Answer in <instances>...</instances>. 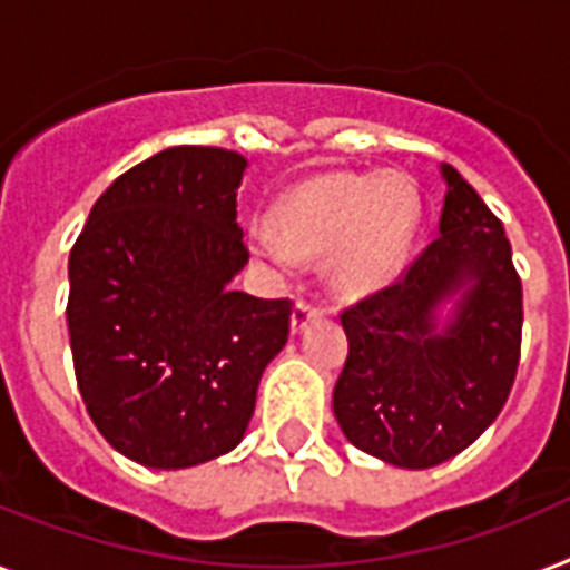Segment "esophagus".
Returning <instances> with one entry per match:
<instances>
[{"label": "esophagus", "instance_id": "34e87169", "mask_svg": "<svg viewBox=\"0 0 570 570\" xmlns=\"http://www.w3.org/2000/svg\"><path fill=\"white\" fill-rule=\"evenodd\" d=\"M316 316H322V307H318L313 298H304V295H301V298L295 301V309H293V331L295 333L304 331V327L309 325V318H316Z\"/></svg>", "mask_w": 570, "mask_h": 570}]
</instances>
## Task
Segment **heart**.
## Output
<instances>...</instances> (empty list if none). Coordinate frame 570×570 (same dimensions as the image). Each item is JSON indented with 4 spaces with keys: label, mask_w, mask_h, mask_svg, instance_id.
Wrapping results in <instances>:
<instances>
[{
    "label": "heart",
    "mask_w": 570,
    "mask_h": 570,
    "mask_svg": "<svg viewBox=\"0 0 570 570\" xmlns=\"http://www.w3.org/2000/svg\"><path fill=\"white\" fill-rule=\"evenodd\" d=\"M415 225L419 196L404 175H318L277 202L275 237L257 239V254L272 266L331 254V284L342 293H365L395 275Z\"/></svg>",
    "instance_id": "obj_1"
}]
</instances>
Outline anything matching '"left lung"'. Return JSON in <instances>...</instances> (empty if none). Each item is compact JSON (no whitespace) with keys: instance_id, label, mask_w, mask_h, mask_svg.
Masks as SVG:
<instances>
[{"instance_id":"obj_1","label":"left lung","mask_w":570,"mask_h":570,"mask_svg":"<svg viewBox=\"0 0 570 570\" xmlns=\"http://www.w3.org/2000/svg\"><path fill=\"white\" fill-rule=\"evenodd\" d=\"M439 234L395 284L342 309L348 360L333 413L360 451L397 469H433L483 433L510 397L524 295L501 219L442 166ZM461 293L439 332L435 309Z\"/></svg>"}]
</instances>
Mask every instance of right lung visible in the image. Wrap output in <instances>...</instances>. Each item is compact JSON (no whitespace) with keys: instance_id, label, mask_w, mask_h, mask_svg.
Here are the masks:
<instances>
[{"instance_id":"1","label":"right lung","mask_w":570,"mask_h":570,"mask_svg":"<svg viewBox=\"0 0 570 570\" xmlns=\"http://www.w3.org/2000/svg\"><path fill=\"white\" fill-rule=\"evenodd\" d=\"M243 155L175 146L119 175L69 252L76 381L99 433L149 469L234 451L263 368L289 340V298L230 286L248 263Z\"/></svg>"}]
</instances>
